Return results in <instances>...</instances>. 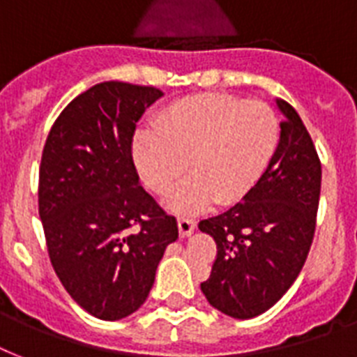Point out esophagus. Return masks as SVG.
Returning a JSON list of instances; mask_svg holds the SVG:
<instances>
[{
	"mask_svg": "<svg viewBox=\"0 0 357 357\" xmlns=\"http://www.w3.org/2000/svg\"><path fill=\"white\" fill-rule=\"evenodd\" d=\"M178 229H179V235H181V237H189V235L196 229V222L192 220V218L181 217V218H178Z\"/></svg>",
	"mask_w": 357,
	"mask_h": 357,
	"instance_id": "34e87169",
	"label": "esophagus"
}]
</instances>
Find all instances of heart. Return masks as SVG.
<instances>
[{"instance_id":"obj_1","label":"heart","mask_w":357,"mask_h":357,"mask_svg":"<svg viewBox=\"0 0 357 357\" xmlns=\"http://www.w3.org/2000/svg\"><path fill=\"white\" fill-rule=\"evenodd\" d=\"M280 142V120L263 102L224 94L181 98L162 109L153 131L133 140V162L148 189L168 195L187 178L168 206L176 213L204 211L217 202L234 206L265 174Z\"/></svg>"}]
</instances>
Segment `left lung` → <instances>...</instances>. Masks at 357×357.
<instances>
[{
    "label": "left lung",
    "mask_w": 357,
    "mask_h": 357,
    "mask_svg": "<svg viewBox=\"0 0 357 357\" xmlns=\"http://www.w3.org/2000/svg\"><path fill=\"white\" fill-rule=\"evenodd\" d=\"M276 105L282 131L265 174L243 202L198 224L217 243L202 293L234 319H254L287 293L315 235L321 161L298 113L283 100Z\"/></svg>",
    "instance_id": "1"
}]
</instances>
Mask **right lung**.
I'll list each match as a JSON object with an SVG mask.
<instances>
[{
	"instance_id": "add662e5",
	"label": "right lung",
	"mask_w": 357,
	"mask_h": 357,
	"mask_svg": "<svg viewBox=\"0 0 357 357\" xmlns=\"http://www.w3.org/2000/svg\"><path fill=\"white\" fill-rule=\"evenodd\" d=\"M162 92L105 81L74 98L47 135L38 215L53 271L102 321L144 304L178 222L139 183L131 144L137 122Z\"/></svg>"
}]
</instances>
